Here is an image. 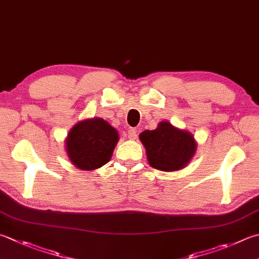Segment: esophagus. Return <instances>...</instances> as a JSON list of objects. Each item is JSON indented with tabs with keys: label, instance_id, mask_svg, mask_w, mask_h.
I'll return each instance as SVG.
<instances>
[{
	"label": "esophagus",
	"instance_id": "34e87169",
	"mask_svg": "<svg viewBox=\"0 0 259 259\" xmlns=\"http://www.w3.org/2000/svg\"><path fill=\"white\" fill-rule=\"evenodd\" d=\"M136 136H138V132H136V130L134 128H130L127 131V138L130 140H135Z\"/></svg>",
	"mask_w": 259,
	"mask_h": 259
}]
</instances>
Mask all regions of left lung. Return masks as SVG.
Wrapping results in <instances>:
<instances>
[{"mask_svg": "<svg viewBox=\"0 0 259 259\" xmlns=\"http://www.w3.org/2000/svg\"><path fill=\"white\" fill-rule=\"evenodd\" d=\"M146 150L151 167L161 171H175L185 167L196 150L192 134L180 131L162 121L153 131H144L140 135Z\"/></svg>", "mask_w": 259, "mask_h": 259, "instance_id": "obj_1", "label": "left lung"}]
</instances>
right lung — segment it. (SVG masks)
I'll use <instances>...</instances> for the list:
<instances>
[{"mask_svg": "<svg viewBox=\"0 0 259 259\" xmlns=\"http://www.w3.org/2000/svg\"><path fill=\"white\" fill-rule=\"evenodd\" d=\"M118 141L117 131L101 118L77 123L66 140L71 162L82 170H94L108 162Z\"/></svg>", "mask_w": 259, "mask_h": 259, "instance_id": "right-lung-1", "label": "right lung"}]
</instances>
